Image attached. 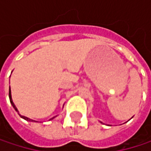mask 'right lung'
<instances>
[{
  "label": "right lung",
  "instance_id": "obj_1",
  "mask_svg": "<svg viewBox=\"0 0 151 151\" xmlns=\"http://www.w3.org/2000/svg\"><path fill=\"white\" fill-rule=\"evenodd\" d=\"M9 100H10V103L12 104V106H13V107L15 109V111L16 112H18V110H17V108L15 107V104H14V102H13V101H12V98H11V92H10V88H9ZM22 118H23L24 120H27V121H33V120H31V119H29L28 117H25V116H22V115H20ZM35 122V121H34Z\"/></svg>",
  "mask_w": 151,
  "mask_h": 151
}]
</instances>
